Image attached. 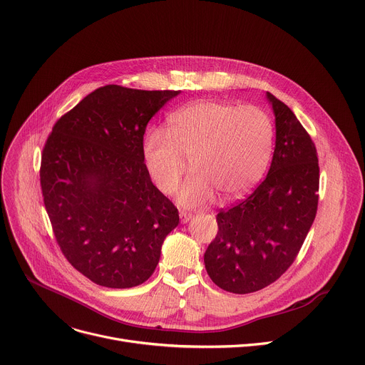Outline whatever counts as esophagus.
I'll use <instances>...</instances> for the list:
<instances>
[{"mask_svg":"<svg viewBox=\"0 0 365 365\" xmlns=\"http://www.w3.org/2000/svg\"><path fill=\"white\" fill-rule=\"evenodd\" d=\"M192 217H194V215H192V213H190V212H184V210H181V212H180V219H181V222H182V223L190 222Z\"/></svg>","mask_w":365,"mask_h":365,"instance_id":"obj_1","label":"esophagus"}]
</instances>
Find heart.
<instances>
[{
  "mask_svg": "<svg viewBox=\"0 0 365 365\" xmlns=\"http://www.w3.org/2000/svg\"><path fill=\"white\" fill-rule=\"evenodd\" d=\"M273 123L255 105L192 102L170 117L168 131L150 130L143 143L148 170L165 194H173L191 162L194 174L178 192V203L197 207L216 191L237 199L263 177L273 150Z\"/></svg>",
  "mask_w": 365,
  "mask_h": 365,
  "instance_id": "heart-1",
  "label": "heart"
}]
</instances>
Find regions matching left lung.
Masks as SVG:
<instances>
[{
	"mask_svg": "<svg viewBox=\"0 0 365 365\" xmlns=\"http://www.w3.org/2000/svg\"><path fill=\"white\" fill-rule=\"evenodd\" d=\"M274 114L270 170L247 199L216 216L219 231L205 253L213 282L232 294L273 284L294 263L319 203V159L294 112L266 93Z\"/></svg>",
	"mask_w": 365,
	"mask_h": 365,
	"instance_id": "obj_1",
	"label": "left lung"
}]
</instances>
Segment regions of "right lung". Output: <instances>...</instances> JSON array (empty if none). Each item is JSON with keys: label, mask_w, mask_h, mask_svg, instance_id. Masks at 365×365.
Returning a JSON list of instances; mask_svg holds the SVG:
<instances>
[{"label": "right lung", "mask_w": 365, "mask_h": 365, "mask_svg": "<svg viewBox=\"0 0 365 365\" xmlns=\"http://www.w3.org/2000/svg\"><path fill=\"white\" fill-rule=\"evenodd\" d=\"M180 91L96 89L55 123L41 163L43 203L66 259L106 288L142 285L177 228L173 202L153 185L146 125Z\"/></svg>", "instance_id": "right-lung-1"}]
</instances>
